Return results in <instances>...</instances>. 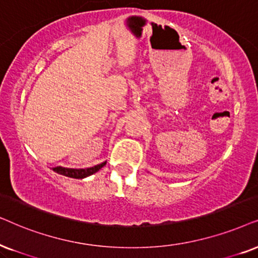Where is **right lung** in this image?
Listing matches in <instances>:
<instances>
[{"instance_id":"add662e5","label":"right lung","mask_w":258,"mask_h":258,"mask_svg":"<svg viewBox=\"0 0 258 258\" xmlns=\"http://www.w3.org/2000/svg\"><path fill=\"white\" fill-rule=\"evenodd\" d=\"M106 163H107V161H104V163L95 165V166L87 167V169H70V167L56 166V167H53V171L54 172L62 174V176H66V177L77 178V179H84V178L92 176V174L98 172L102 166H105Z\"/></svg>"}]
</instances>
